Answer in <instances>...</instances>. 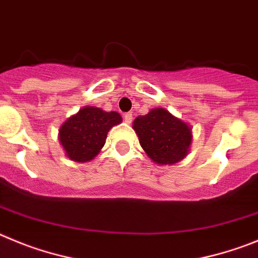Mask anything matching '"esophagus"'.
<instances>
[{"label":"esophagus","instance_id":"esophagus-1","mask_svg":"<svg viewBox=\"0 0 258 258\" xmlns=\"http://www.w3.org/2000/svg\"><path fill=\"white\" fill-rule=\"evenodd\" d=\"M123 118H124V122H126V123H131V122H132V113H126V114L123 115Z\"/></svg>","mask_w":258,"mask_h":258}]
</instances>
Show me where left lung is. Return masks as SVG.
Segmentation results:
<instances>
[{
    "mask_svg": "<svg viewBox=\"0 0 258 258\" xmlns=\"http://www.w3.org/2000/svg\"><path fill=\"white\" fill-rule=\"evenodd\" d=\"M132 124L141 148L154 163L175 164L189 153L191 128L164 108L152 109Z\"/></svg>",
    "mask_w": 258,
    "mask_h": 258,
    "instance_id": "8db88e82",
    "label": "left lung"
}]
</instances>
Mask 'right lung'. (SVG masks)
<instances>
[{
  "label": "right lung",
  "mask_w": 258,
  "mask_h": 258,
  "mask_svg": "<svg viewBox=\"0 0 258 258\" xmlns=\"http://www.w3.org/2000/svg\"><path fill=\"white\" fill-rule=\"evenodd\" d=\"M120 122L119 113L105 112L96 106H85L61 124L59 141L69 159L85 163L99 154L109 130Z\"/></svg>",
  "instance_id": "1"
}]
</instances>
